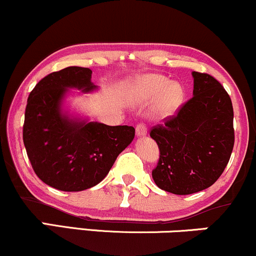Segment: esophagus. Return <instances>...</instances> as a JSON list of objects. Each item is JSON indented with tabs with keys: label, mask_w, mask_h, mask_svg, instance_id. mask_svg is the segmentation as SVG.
Wrapping results in <instances>:
<instances>
[{
	"label": "esophagus",
	"mask_w": 256,
	"mask_h": 256,
	"mask_svg": "<svg viewBox=\"0 0 256 256\" xmlns=\"http://www.w3.org/2000/svg\"><path fill=\"white\" fill-rule=\"evenodd\" d=\"M135 132H136L138 136H145L147 134L146 126L144 124V123H139V124H136V127H135Z\"/></svg>",
	"instance_id": "esophagus-1"
}]
</instances>
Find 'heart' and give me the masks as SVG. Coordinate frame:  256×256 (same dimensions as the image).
<instances>
[{
    "instance_id": "obj_1",
    "label": "heart",
    "mask_w": 256,
    "mask_h": 256,
    "mask_svg": "<svg viewBox=\"0 0 256 256\" xmlns=\"http://www.w3.org/2000/svg\"><path fill=\"white\" fill-rule=\"evenodd\" d=\"M183 88L180 84L170 82L159 74L144 75L135 80L133 96L138 102H151L158 97L153 108V116L157 118L170 116L183 100Z\"/></svg>"
}]
</instances>
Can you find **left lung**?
Returning <instances> with one entry per match:
<instances>
[{
  "instance_id": "8db88e82",
  "label": "left lung",
  "mask_w": 256,
  "mask_h": 256,
  "mask_svg": "<svg viewBox=\"0 0 256 256\" xmlns=\"http://www.w3.org/2000/svg\"><path fill=\"white\" fill-rule=\"evenodd\" d=\"M192 74L193 97L150 133L160 152L153 180L177 195L211 187L229 163L235 142L230 96L210 74Z\"/></svg>"
}]
</instances>
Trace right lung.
<instances>
[{"label": "right lung", "instance_id": "1", "mask_svg": "<svg viewBox=\"0 0 256 256\" xmlns=\"http://www.w3.org/2000/svg\"><path fill=\"white\" fill-rule=\"evenodd\" d=\"M92 70L67 67L43 78L27 99L22 139L36 175L50 187L81 192L94 187L134 139L129 126H106L62 110L68 88L92 92Z\"/></svg>", "mask_w": 256, "mask_h": 256}]
</instances>
